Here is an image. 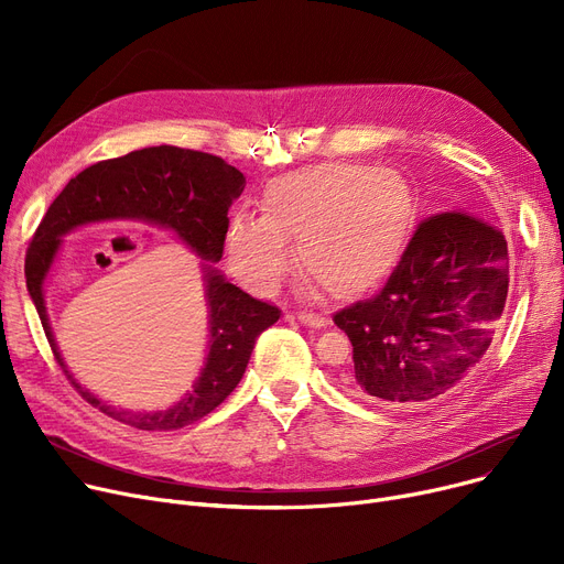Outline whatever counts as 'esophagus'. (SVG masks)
Wrapping results in <instances>:
<instances>
[{
  "instance_id": "obj_1",
  "label": "esophagus",
  "mask_w": 564,
  "mask_h": 564,
  "mask_svg": "<svg viewBox=\"0 0 564 564\" xmlns=\"http://www.w3.org/2000/svg\"><path fill=\"white\" fill-rule=\"evenodd\" d=\"M297 319H300L302 324H306V327H315V329L327 327V324H329L327 317H322V315H317V313H313V311H300V313H297Z\"/></svg>"
}]
</instances>
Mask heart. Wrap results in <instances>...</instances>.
Returning a JSON list of instances; mask_svg holds the SVG:
<instances>
[{"label": "heart", "mask_w": 564, "mask_h": 564, "mask_svg": "<svg viewBox=\"0 0 564 564\" xmlns=\"http://www.w3.org/2000/svg\"><path fill=\"white\" fill-rule=\"evenodd\" d=\"M264 215L235 213L226 230L230 272L258 294L274 292L300 260L322 288L354 300L387 281L419 224V198L395 169L322 162L267 183Z\"/></svg>", "instance_id": "heart-1"}]
</instances>
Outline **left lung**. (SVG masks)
Returning <instances> with one entry per match:
<instances>
[{"instance_id": "left-lung-1", "label": "left lung", "mask_w": 564, "mask_h": 564, "mask_svg": "<svg viewBox=\"0 0 564 564\" xmlns=\"http://www.w3.org/2000/svg\"><path fill=\"white\" fill-rule=\"evenodd\" d=\"M508 242L468 213L425 219L372 300L334 315L354 347L345 387L395 409L448 398L478 372L506 308Z\"/></svg>"}]
</instances>
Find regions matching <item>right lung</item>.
Instances as JSON below:
<instances>
[{
  "label": "right lung",
  "mask_w": 564,
  "mask_h": 564,
  "mask_svg": "<svg viewBox=\"0 0 564 564\" xmlns=\"http://www.w3.org/2000/svg\"><path fill=\"white\" fill-rule=\"evenodd\" d=\"M245 175L217 155L153 145L84 169L64 187L26 251V290L58 366L82 398L107 416L137 430H181L219 406L240 383L258 336L281 317L276 306L253 300L228 283L215 262L221 260L228 210L245 189ZM143 220L173 229L200 258L208 302V357L188 392L162 412H128L105 405L84 390L57 351L44 308V281L63 243V235L86 223Z\"/></svg>",
  "instance_id": "add662e5"
}]
</instances>
